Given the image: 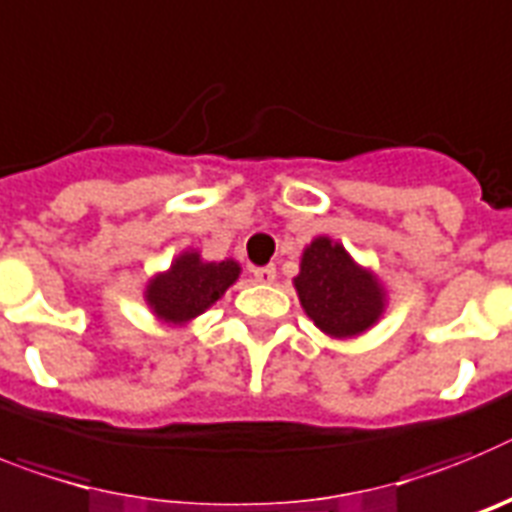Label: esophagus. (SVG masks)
Instances as JSON below:
<instances>
[{"instance_id":"34e87169","label":"esophagus","mask_w":512,"mask_h":512,"mask_svg":"<svg viewBox=\"0 0 512 512\" xmlns=\"http://www.w3.org/2000/svg\"><path fill=\"white\" fill-rule=\"evenodd\" d=\"M252 275H255L257 283H262V286H270V283L275 281V268H273V265H265V268H255V270H252Z\"/></svg>"}]
</instances>
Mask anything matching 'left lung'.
Here are the masks:
<instances>
[{
	"instance_id": "obj_1",
	"label": "left lung",
	"mask_w": 512,
	"mask_h": 512,
	"mask_svg": "<svg viewBox=\"0 0 512 512\" xmlns=\"http://www.w3.org/2000/svg\"><path fill=\"white\" fill-rule=\"evenodd\" d=\"M293 286L306 317L335 340L363 335L386 309V291L376 273L358 265L330 237H317L306 247Z\"/></svg>"
}]
</instances>
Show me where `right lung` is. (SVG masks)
<instances>
[{
    "mask_svg": "<svg viewBox=\"0 0 512 512\" xmlns=\"http://www.w3.org/2000/svg\"><path fill=\"white\" fill-rule=\"evenodd\" d=\"M242 273L237 260L206 262L201 252L185 250L175 257L170 270L154 275L144 291L146 304L167 324H188L201 317L234 286Z\"/></svg>",
    "mask_w": 512,
    "mask_h": 512,
    "instance_id": "add662e5",
    "label": "right lung"
}]
</instances>
